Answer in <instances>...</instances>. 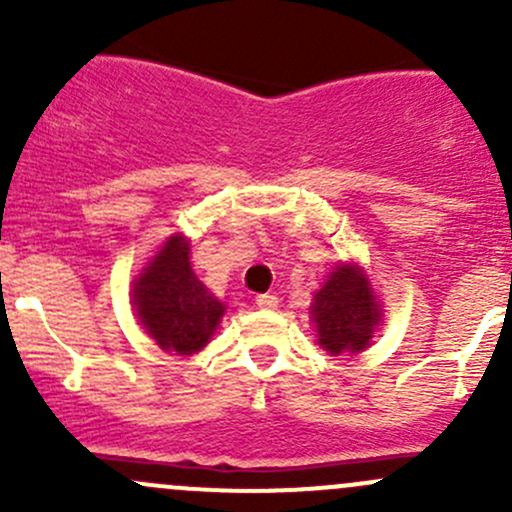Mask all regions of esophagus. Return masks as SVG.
I'll return each mask as SVG.
<instances>
[{"label":"esophagus","mask_w":512,"mask_h":512,"mask_svg":"<svg viewBox=\"0 0 512 512\" xmlns=\"http://www.w3.org/2000/svg\"><path fill=\"white\" fill-rule=\"evenodd\" d=\"M255 304L260 309H277V304H280V299L275 297V294H257Z\"/></svg>","instance_id":"1"}]
</instances>
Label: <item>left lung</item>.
I'll return each instance as SVG.
<instances>
[{
  "label": "left lung",
  "instance_id": "8db88e82",
  "mask_svg": "<svg viewBox=\"0 0 512 512\" xmlns=\"http://www.w3.org/2000/svg\"><path fill=\"white\" fill-rule=\"evenodd\" d=\"M309 309L317 324L319 347L332 356L364 352L384 319L369 277L354 262L334 267Z\"/></svg>",
  "mask_w": 512,
  "mask_h": 512
}]
</instances>
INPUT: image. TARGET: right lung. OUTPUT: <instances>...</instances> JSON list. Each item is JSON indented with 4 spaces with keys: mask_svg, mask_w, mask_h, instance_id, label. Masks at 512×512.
Returning a JSON list of instances; mask_svg holds the SVG:
<instances>
[{
    "mask_svg": "<svg viewBox=\"0 0 512 512\" xmlns=\"http://www.w3.org/2000/svg\"><path fill=\"white\" fill-rule=\"evenodd\" d=\"M133 307L148 337L180 356L200 352L225 314V304L195 277L183 235H170L133 280Z\"/></svg>",
    "mask_w": 512,
    "mask_h": 512,
    "instance_id": "obj_1",
    "label": "right lung"
}]
</instances>
